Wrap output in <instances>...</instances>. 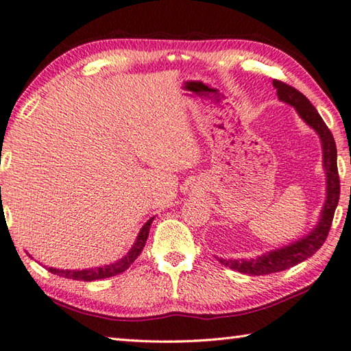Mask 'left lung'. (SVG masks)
I'll return each instance as SVG.
<instances>
[{"label": "left lung", "instance_id": "8db88e82", "mask_svg": "<svg viewBox=\"0 0 351 351\" xmlns=\"http://www.w3.org/2000/svg\"><path fill=\"white\" fill-rule=\"evenodd\" d=\"M273 86L278 88V98L284 101V103L295 107L301 118L307 123L310 127L317 132L321 136L322 149H324V169L327 171V201L324 204L322 215L319 224L311 232L308 237L304 239H299L295 244L289 247L279 248V250L265 253L263 256L256 259H222L218 258L222 265L228 267V269L237 270L244 275H270V273L282 271L295 267L296 264L302 263L310 256L319 250L324 242H326L331 222H333L335 210L339 202V193H341V182H339V173H337V152H336V143L335 138L331 135L327 124L324 123L321 114L313 107V104L305 98L295 87H291L285 82L279 80H273Z\"/></svg>", "mask_w": 351, "mask_h": 351}]
</instances>
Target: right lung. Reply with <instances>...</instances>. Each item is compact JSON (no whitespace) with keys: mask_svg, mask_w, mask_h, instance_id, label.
I'll list each match as a JSON object with an SVG mask.
<instances>
[{"mask_svg":"<svg viewBox=\"0 0 351 351\" xmlns=\"http://www.w3.org/2000/svg\"><path fill=\"white\" fill-rule=\"evenodd\" d=\"M154 218L149 219L145 222L144 227L139 232L135 245L132 247V250L125 254L124 258H121L117 261L114 264L110 265H104V267H97V269H88V270H56V269H49L50 273L53 275H58L67 279H75V281H97V279H106L110 276H117L119 273L125 271L129 267L132 265L133 261H135L139 254H141L143 248L145 245V241H147L149 237V230H150V224Z\"/></svg>","mask_w":351,"mask_h":351,"instance_id":"1","label":"right lung"}]
</instances>
